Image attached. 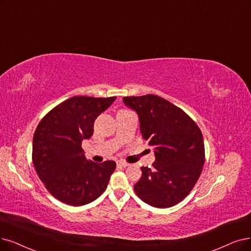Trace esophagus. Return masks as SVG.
Listing matches in <instances>:
<instances>
[{
  "label": "esophagus",
  "instance_id": "34e87169",
  "mask_svg": "<svg viewBox=\"0 0 251 251\" xmlns=\"http://www.w3.org/2000/svg\"><path fill=\"white\" fill-rule=\"evenodd\" d=\"M117 166L120 167V168H126V167H128V164L123 162V160H118V162H117Z\"/></svg>",
  "mask_w": 251,
  "mask_h": 251
}]
</instances>
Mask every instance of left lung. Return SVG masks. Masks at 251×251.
<instances>
[{
  "instance_id": "left-lung-1",
  "label": "left lung",
  "mask_w": 251,
  "mask_h": 251,
  "mask_svg": "<svg viewBox=\"0 0 251 251\" xmlns=\"http://www.w3.org/2000/svg\"><path fill=\"white\" fill-rule=\"evenodd\" d=\"M123 101L138 114L140 132L155 155L152 168H141L142 176L134 185L137 196L156 208L178 204L202 173L205 147L201 129L183 110L160 97H125Z\"/></svg>"
}]
</instances>
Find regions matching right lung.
Instances as JSON below:
<instances>
[{
	"label": "right lung",
	"instance_id": "right-lung-1",
	"mask_svg": "<svg viewBox=\"0 0 251 251\" xmlns=\"http://www.w3.org/2000/svg\"><path fill=\"white\" fill-rule=\"evenodd\" d=\"M115 99L73 97L53 108L38 125L33 163L39 178L58 201L82 206L105 192L116 164L86 159L81 144L93 136L96 118Z\"/></svg>",
	"mask_w": 251,
	"mask_h": 251
}]
</instances>
